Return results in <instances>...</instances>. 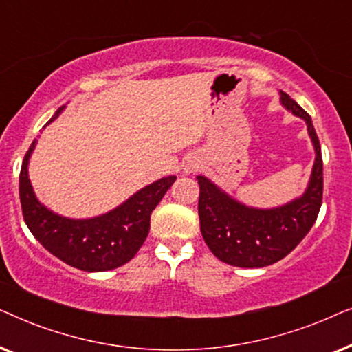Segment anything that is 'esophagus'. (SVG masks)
<instances>
[{
  "label": "esophagus",
  "mask_w": 352,
  "mask_h": 352,
  "mask_svg": "<svg viewBox=\"0 0 352 352\" xmlns=\"http://www.w3.org/2000/svg\"><path fill=\"white\" fill-rule=\"evenodd\" d=\"M192 171H194V168H190V166L186 170V173H192Z\"/></svg>",
  "instance_id": "obj_1"
}]
</instances>
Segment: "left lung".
<instances>
[{
    "label": "left lung",
    "instance_id": "left-lung-1",
    "mask_svg": "<svg viewBox=\"0 0 352 352\" xmlns=\"http://www.w3.org/2000/svg\"><path fill=\"white\" fill-rule=\"evenodd\" d=\"M280 100L296 117L307 123L316 148V162L305 195L274 210H256L239 204L219 190L205 176H199L200 230L211 253L237 267H264L285 258L306 237L316 223L324 192V165L320 142L309 113L290 96Z\"/></svg>",
    "mask_w": 352,
    "mask_h": 352
}]
</instances>
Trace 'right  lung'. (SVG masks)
Segmentation results:
<instances>
[{
  "label": "right lung",
  "instance_id": "obj_1",
  "mask_svg": "<svg viewBox=\"0 0 352 352\" xmlns=\"http://www.w3.org/2000/svg\"><path fill=\"white\" fill-rule=\"evenodd\" d=\"M62 109L47 123L59 117ZM35 144L36 141L32 142L23 157L19 176L23 221L33 237L60 261L81 271H110L131 261L151 229L152 211L176 181V176L163 177L144 187L118 208L98 218H62L45 208L33 194L27 166Z\"/></svg>",
  "mask_w": 352,
  "mask_h": 352
}]
</instances>
